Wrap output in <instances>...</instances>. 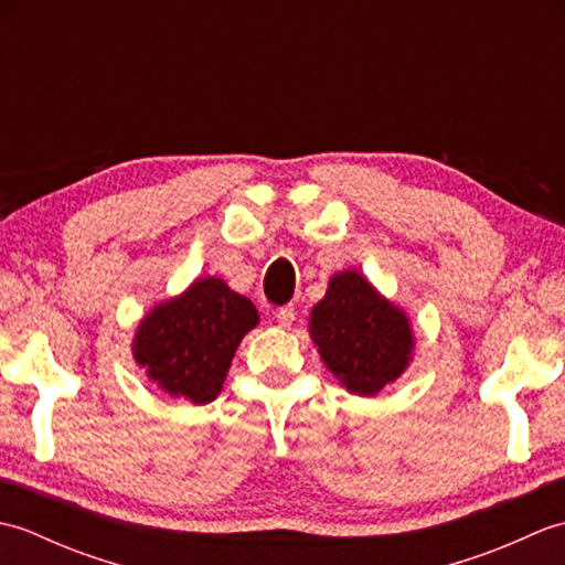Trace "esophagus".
<instances>
[{
  "label": "esophagus",
  "instance_id": "1",
  "mask_svg": "<svg viewBox=\"0 0 565 565\" xmlns=\"http://www.w3.org/2000/svg\"><path fill=\"white\" fill-rule=\"evenodd\" d=\"M294 320H296V310H294V306H284V308L276 310V322H279L281 328H291V326H294Z\"/></svg>",
  "mask_w": 565,
  "mask_h": 565
}]
</instances>
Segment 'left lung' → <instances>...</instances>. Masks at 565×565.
<instances>
[{
  "instance_id": "obj_1",
  "label": "left lung",
  "mask_w": 565,
  "mask_h": 565,
  "mask_svg": "<svg viewBox=\"0 0 565 565\" xmlns=\"http://www.w3.org/2000/svg\"><path fill=\"white\" fill-rule=\"evenodd\" d=\"M308 332L322 364L359 398H374L398 381L415 356L411 316L359 269L330 276L326 296L310 310Z\"/></svg>"
}]
</instances>
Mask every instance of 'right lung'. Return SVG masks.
<instances>
[{
    "instance_id": "obj_1",
    "label": "right lung",
    "mask_w": 565,
    "mask_h": 565,
    "mask_svg": "<svg viewBox=\"0 0 565 565\" xmlns=\"http://www.w3.org/2000/svg\"><path fill=\"white\" fill-rule=\"evenodd\" d=\"M259 310L218 276H199L182 294L154 303L130 342L136 364L158 391L194 405L215 401Z\"/></svg>"
}]
</instances>
